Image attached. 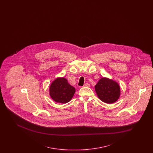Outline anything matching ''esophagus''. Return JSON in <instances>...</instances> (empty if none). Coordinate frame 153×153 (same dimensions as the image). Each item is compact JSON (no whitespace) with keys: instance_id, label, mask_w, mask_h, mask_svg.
<instances>
[{"instance_id":"obj_1","label":"esophagus","mask_w":153,"mask_h":153,"mask_svg":"<svg viewBox=\"0 0 153 153\" xmlns=\"http://www.w3.org/2000/svg\"><path fill=\"white\" fill-rule=\"evenodd\" d=\"M89 86H90V84H88V83H85V84L84 85V87H89Z\"/></svg>"}]
</instances>
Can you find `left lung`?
I'll use <instances>...</instances> for the list:
<instances>
[{"label":"left lung","instance_id":"left-lung-1","mask_svg":"<svg viewBox=\"0 0 153 153\" xmlns=\"http://www.w3.org/2000/svg\"><path fill=\"white\" fill-rule=\"evenodd\" d=\"M95 89L97 97L105 103H114L120 96V87L119 84L107 77H102L99 80Z\"/></svg>","mask_w":153,"mask_h":153}]
</instances>
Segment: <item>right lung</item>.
<instances>
[{"label": "right lung", "instance_id": "add662e5", "mask_svg": "<svg viewBox=\"0 0 153 153\" xmlns=\"http://www.w3.org/2000/svg\"><path fill=\"white\" fill-rule=\"evenodd\" d=\"M49 91L51 97L54 102L64 104L71 100L76 89L68 83L65 77H58L51 82Z\"/></svg>", "mask_w": 153, "mask_h": 153}]
</instances>
